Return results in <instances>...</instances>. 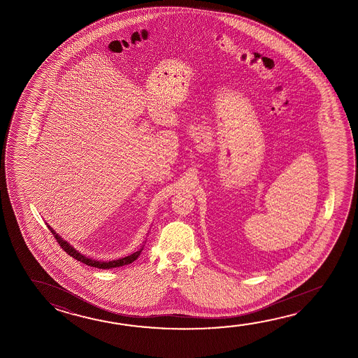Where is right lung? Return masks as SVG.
<instances>
[{"instance_id":"obj_1","label":"right lung","mask_w":358,"mask_h":358,"mask_svg":"<svg viewBox=\"0 0 358 358\" xmlns=\"http://www.w3.org/2000/svg\"><path fill=\"white\" fill-rule=\"evenodd\" d=\"M49 227V230L52 232V235L55 236L57 238V244L60 245V248L63 249L68 255L70 257H74L76 259L78 262H82V263L87 264L89 266H93V268H98V269H110V268H118V266H123V265H128V264L132 263L134 262L137 257H139V254H141V251L142 249L138 251H136V252H133L131 255H128L126 257H120L118 260H112V262H98V260H93V259H90V257H87L85 255H82L79 251H76L69 243H66L65 240L60 238L59 235H57V232L54 231L52 229H51L50 226H48Z\"/></svg>"}]
</instances>
